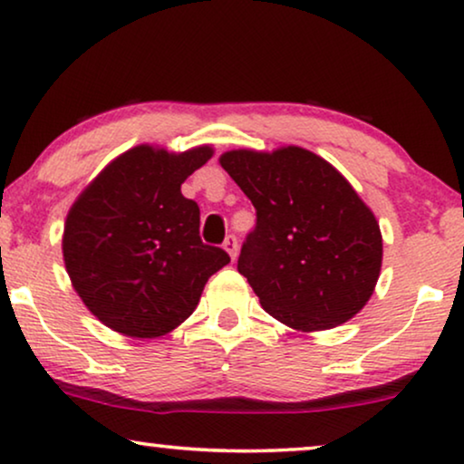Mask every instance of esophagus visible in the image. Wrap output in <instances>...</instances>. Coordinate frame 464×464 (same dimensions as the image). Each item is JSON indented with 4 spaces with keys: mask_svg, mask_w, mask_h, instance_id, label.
Listing matches in <instances>:
<instances>
[{
    "mask_svg": "<svg viewBox=\"0 0 464 464\" xmlns=\"http://www.w3.org/2000/svg\"><path fill=\"white\" fill-rule=\"evenodd\" d=\"M224 249L230 253L232 259H237V253H238V238L234 237V234H227L226 240H224Z\"/></svg>",
    "mask_w": 464,
    "mask_h": 464,
    "instance_id": "1",
    "label": "esophagus"
}]
</instances>
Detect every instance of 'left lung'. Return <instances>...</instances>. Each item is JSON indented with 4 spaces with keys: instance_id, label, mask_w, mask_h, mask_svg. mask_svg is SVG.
Wrapping results in <instances>:
<instances>
[{
    "instance_id": "1",
    "label": "left lung",
    "mask_w": 464,
    "mask_h": 464,
    "mask_svg": "<svg viewBox=\"0 0 464 464\" xmlns=\"http://www.w3.org/2000/svg\"><path fill=\"white\" fill-rule=\"evenodd\" d=\"M221 167L256 207L238 272L266 313L300 332L346 323L382 266V234L351 183L313 151L232 150Z\"/></svg>"
}]
</instances>
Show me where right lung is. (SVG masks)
<instances>
[{
    "label": "right lung",
    "mask_w": 464,
    "mask_h": 464,
    "mask_svg": "<svg viewBox=\"0 0 464 464\" xmlns=\"http://www.w3.org/2000/svg\"><path fill=\"white\" fill-rule=\"evenodd\" d=\"M208 145L169 154L137 145L101 170L73 202L63 234L67 275L113 332L158 338L181 325L230 256L200 238V208L181 183Z\"/></svg>",
    "instance_id": "1"
}]
</instances>
